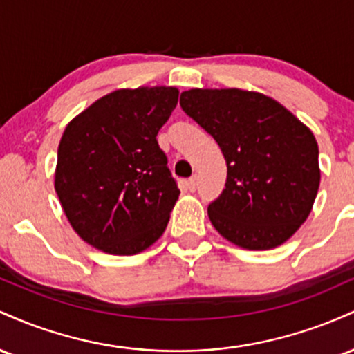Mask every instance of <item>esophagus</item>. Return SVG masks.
Instances as JSON below:
<instances>
[{
	"label": "esophagus",
	"instance_id": "34e87169",
	"mask_svg": "<svg viewBox=\"0 0 354 354\" xmlns=\"http://www.w3.org/2000/svg\"><path fill=\"white\" fill-rule=\"evenodd\" d=\"M196 186H198V176L196 174H193V176L188 180V188H189V191H194L196 189Z\"/></svg>",
	"mask_w": 354,
	"mask_h": 354
}]
</instances>
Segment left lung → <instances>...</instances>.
<instances>
[{
  "instance_id": "obj_1",
  "label": "left lung",
  "mask_w": 354,
  "mask_h": 354,
  "mask_svg": "<svg viewBox=\"0 0 354 354\" xmlns=\"http://www.w3.org/2000/svg\"><path fill=\"white\" fill-rule=\"evenodd\" d=\"M183 111L214 138L228 166L208 206L214 230L245 250H271L306 221L319 188L318 143L278 101L238 88L181 93Z\"/></svg>"
}]
</instances>
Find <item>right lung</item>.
<instances>
[{"instance_id":"right-lung-1","label":"right lung","mask_w":354,"mask_h":354,"mask_svg":"<svg viewBox=\"0 0 354 354\" xmlns=\"http://www.w3.org/2000/svg\"><path fill=\"white\" fill-rule=\"evenodd\" d=\"M178 88H123L73 118L58 146L55 189L78 236L109 254L160 239L180 189L156 141Z\"/></svg>"}]
</instances>
